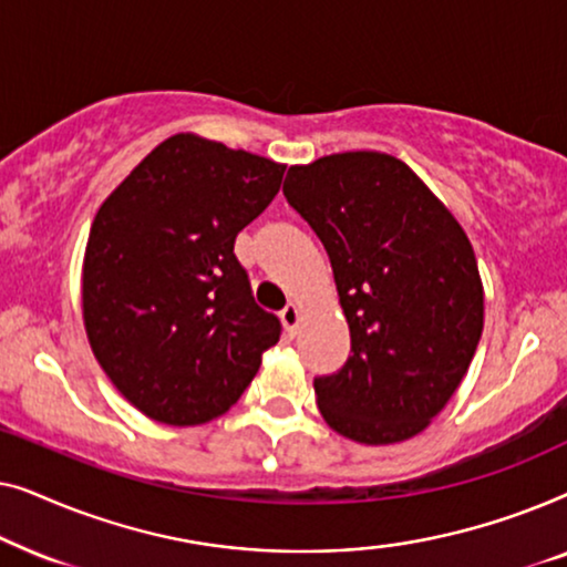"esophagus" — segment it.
I'll return each mask as SVG.
<instances>
[{
    "instance_id": "obj_1",
    "label": "esophagus",
    "mask_w": 567,
    "mask_h": 567,
    "mask_svg": "<svg viewBox=\"0 0 567 567\" xmlns=\"http://www.w3.org/2000/svg\"><path fill=\"white\" fill-rule=\"evenodd\" d=\"M299 307L297 305H286L284 312H281V320H284V328L289 332V338L297 336V328H299Z\"/></svg>"
}]
</instances>
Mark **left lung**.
I'll list each match as a JSON object with an SVG mask.
<instances>
[{"label":"left lung","mask_w":567,"mask_h":567,"mask_svg":"<svg viewBox=\"0 0 567 567\" xmlns=\"http://www.w3.org/2000/svg\"><path fill=\"white\" fill-rule=\"evenodd\" d=\"M284 196L328 250L351 355L315 379L324 423L359 444L413 439L467 374L483 281L467 235L392 154L343 152L289 167Z\"/></svg>","instance_id":"obj_1"}]
</instances>
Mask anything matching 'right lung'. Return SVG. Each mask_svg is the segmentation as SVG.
I'll return each mask as SVG.
<instances>
[{"mask_svg":"<svg viewBox=\"0 0 567 567\" xmlns=\"http://www.w3.org/2000/svg\"><path fill=\"white\" fill-rule=\"evenodd\" d=\"M286 165L175 134L92 221L82 315L92 353L152 421L198 425L235 405L281 322L255 305L235 239L266 212Z\"/></svg>","mask_w":567,"mask_h":567,"instance_id":"1","label":"right lung"}]
</instances>
